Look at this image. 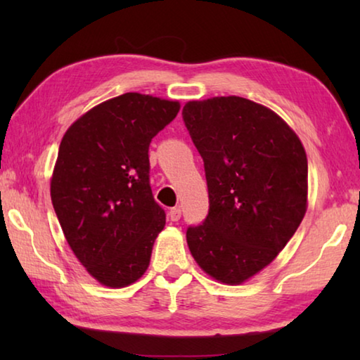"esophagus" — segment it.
I'll use <instances>...</instances> for the list:
<instances>
[{"label":"esophagus","mask_w":360,"mask_h":360,"mask_svg":"<svg viewBox=\"0 0 360 360\" xmlns=\"http://www.w3.org/2000/svg\"><path fill=\"white\" fill-rule=\"evenodd\" d=\"M169 219H172L173 222H178L181 219V208H172L169 210Z\"/></svg>","instance_id":"esophagus-1"}]
</instances>
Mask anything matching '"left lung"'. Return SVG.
<instances>
[{
    "label": "left lung",
    "instance_id": "obj_1",
    "mask_svg": "<svg viewBox=\"0 0 360 360\" xmlns=\"http://www.w3.org/2000/svg\"><path fill=\"white\" fill-rule=\"evenodd\" d=\"M182 120L203 158L210 210L188 225L197 264L227 284L265 268L307 212L308 162L300 139L271 109L241 96L188 101Z\"/></svg>",
    "mask_w": 360,
    "mask_h": 360
}]
</instances>
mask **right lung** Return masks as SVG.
I'll use <instances>...</instances> for the list:
<instances>
[{
    "instance_id": "1",
    "label": "right lung",
    "mask_w": 360,
    "mask_h": 360,
    "mask_svg": "<svg viewBox=\"0 0 360 360\" xmlns=\"http://www.w3.org/2000/svg\"><path fill=\"white\" fill-rule=\"evenodd\" d=\"M178 112V101L124 94L90 109L60 143L53 210L79 262L108 288L148 270L167 217L149 184V144Z\"/></svg>"
}]
</instances>
